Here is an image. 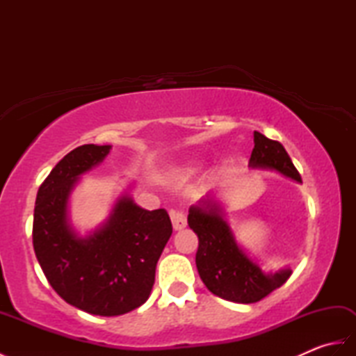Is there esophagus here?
Masks as SVG:
<instances>
[{"instance_id": "34e87169", "label": "esophagus", "mask_w": 356, "mask_h": 356, "mask_svg": "<svg viewBox=\"0 0 356 356\" xmlns=\"http://www.w3.org/2000/svg\"><path fill=\"white\" fill-rule=\"evenodd\" d=\"M170 217H171V222H172V228L176 231L184 229L186 226V217L182 213V211H176V209H171L170 211Z\"/></svg>"}]
</instances>
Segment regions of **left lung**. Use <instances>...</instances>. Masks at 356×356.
<instances>
[{"label": "left lung", "instance_id": "1", "mask_svg": "<svg viewBox=\"0 0 356 356\" xmlns=\"http://www.w3.org/2000/svg\"><path fill=\"white\" fill-rule=\"evenodd\" d=\"M249 166L277 171L301 184L300 172L282 143L259 131H254ZM188 225L199 237L195 254L199 275L208 291L217 297L241 305L257 303L284 284L292 274L289 268L264 272L237 243L229 223L225 220L223 207L214 199H202L197 205H193Z\"/></svg>", "mask_w": 356, "mask_h": 356}]
</instances>
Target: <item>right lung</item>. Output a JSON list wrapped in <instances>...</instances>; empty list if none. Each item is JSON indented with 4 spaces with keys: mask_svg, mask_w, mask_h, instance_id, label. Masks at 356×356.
I'll return each instance as SVG.
<instances>
[{
    "mask_svg": "<svg viewBox=\"0 0 356 356\" xmlns=\"http://www.w3.org/2000/svg\"><path fill=\"white\" fill-rule=\"evenodd\" d=\"M110 149L88 143L64 156L38 190L33 214V249L50 286L69 305L101 316L124 315L145 303L172 232L165 209H143L128 193L93 232L81 236L73 228L70 194Z\"/></svg>",
    "mask_w": 356,
    "mask_h": 356,
    "instance_id": "add662e5",
    "label": "right lung"
}]
</instances>
